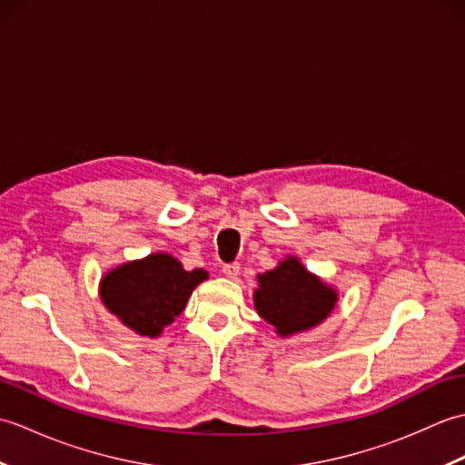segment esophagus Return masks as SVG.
Returning a JSON list of instances; mask_svg holds the SVG:
<instances>
[{
    "mask_svg": "<svg viewBox=\"0 0 465 465\" xmlns=\"http://www.w3.org/2000/svg\"><path fill=\"white\" fill-rule=\"evenodd\" d=\"M222 272H223L225 278H235V275L240 273V263H238V262H233V263H223Z\"/></svg>",
    "mask_w": 465,
    "mask_h": 465,
    "instance_id": "esophagus-1",
    "label": "esophagus"
}]
</instances>
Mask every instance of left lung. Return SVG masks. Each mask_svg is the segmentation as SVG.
I'll list each match as a JSON object with an SVG mask.
<instances>
[{
	"instance_id": "1",
	"label": "left lung",
	"mask_w": 465,
	"mask_h": 465,
	"mask_svg": "<svg viewBox=\"0 0 465 465\" xmlns=\"http://www.w3.org/2000/svg\"><path fill=\"white\" fill-rule=\"evenodd\" d=\"M255 310L278 333L292 335L318 325L328 315L338 295L303 265L288 258L278 268L258 275Z\"/></svg>"
}]
</instances>
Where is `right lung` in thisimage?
I'll use <instances>...</instances> for the list:
<instances>
[{"label": "right lung", "mask_w": 465, "mask_h": 465, "mask_svg": "<svg viewBox=\"0 0 465 465\" xmlns=\"http://www.w3.org/2000/svg\"><path fill=\"white\" fill-rule=\"evenodd\" d=\"M207 272H185L172 255L153 253L142 262L120 265L102 280V300L127 328L155 338L185 308Z\"/></svg>", "instance_id": "right-lung-1"}]
</instances>
